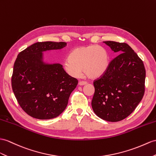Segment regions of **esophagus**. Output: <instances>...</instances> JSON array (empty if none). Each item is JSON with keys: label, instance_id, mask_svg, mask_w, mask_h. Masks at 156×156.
Here are the masks:
<instances>
[{"label": "esophagus", "instance_id": "1", "mask_svg": "<svg viewBox=\"0 0 156 156\" xmlns=\"http://www.w3.org/2000/svg\"><path fill=\"white\" fill-rule=\"evenodd\" d=\"M86 84H87V83L86 81H79V85H81V86H82V85H86Z\"/></svg>", "mask_w": 156, "mask_h": 156}]
</instances>
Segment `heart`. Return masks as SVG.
Segmentation results:
<instances>
[{
    "label": "heart",
    "instance_id": "heart-1",
    "mask_svg": "<svg viewBox=\"0 0 156 156\" xmlns=\"http://www.w3.org/2000/svg\"><path fill=\"white\" fill-rule=\"evenodd\" d=\"M109 55L107 49L98 45H90L74 49L63 62V67L69 75L80 77L83 68L87 77H100L107 71Z\"/></svg>",
    "mask_w": 156,
    "mask_h": 156
}]
</instances>
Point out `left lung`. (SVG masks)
Here are the masks:
<instances>
[{
  "label": "left lung",
  "instance_id": "8db88e82",
  "mask_svg": "<svg viewBox=\"0 0 156 156\" xmlns=\"http://www.w3.org/2000/svg\"><path fill=\"white\" fill-rule=\"evenodd\" d=\"M104 43L118 55L107 71L93 82L94 112L105 120L118 122L134 111L145 92L146 70L142 60L126 43Z\"/></svg>",
  "mask_w": 156,
  "mask_h": 156
}]
</instances>
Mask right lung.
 Listing matches in <instances>:
<instances>
[{
  "label": "right lung",
  "mask_w": 156,
  "mask_h": 156,
  "mask_svg": "<svg viewBox=\"0 0 156 156\" xmlns=\"http://www.w3.org/2000/svg\"><path fill=\"white\" fill-rule=\"evenodd\" d=\"M66 42H37L18 54L12 76V88L22 110L35 119L58 116L66 109L78 80L59 63L47 64L42 52L66 47Z\"/></svg>",
  "instance_id": "1"
}]
</instances>
